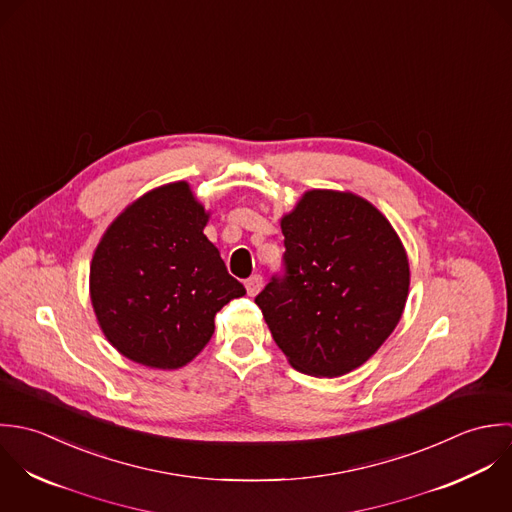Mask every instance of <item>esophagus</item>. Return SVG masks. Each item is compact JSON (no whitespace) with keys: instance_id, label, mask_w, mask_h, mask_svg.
<instances>
[{"instance_id":"1","label":"esophagus","mask_w":512,"mask_h":512,"mask_svg":"<svg viewBox=\"0 0 512 512\" xmlns=\"http://www.w3.org/2000/svg\"><path fill=\"white\" fill-rule=\"evenodd\" d=\"M245 289H247L249 297H255V295L263 289V277H261V275H251V277L245 281Z\"/></svg>"}]
</instances>
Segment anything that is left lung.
<instances>
[{
  "mask_svg": "<svg viewBox=\"0 0 512 512\" xmlns=\"http://www.w3.org/2000/svg\"><path fill=\"white\" fill-rule=\"evenodd\" d=\"M281 229L285 273L255 303L293 368L316 378L348 374L402 318L406 249L390 221L350 192L310 190Z\"/></svg>",
  "mask_w": 512,
  "mask_h": 512,
  "instance_id": "obj_1",
  "label": "left lung"
}]
</instances>
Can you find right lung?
I'll return each mask as SVG.
<instances>
[{"instance_id": "obj_1", "label": "right lung", "mask_w": 512, "mask_h": 512, "mask_svg": "<svg viewBox=\"0 0 512 512\" xmlns=\"http://www.w3.org/2000/svg\"><path fill=\"white\" fill-rule=\"evenodd\" d=\"M186 182L156 188L106 229L91 263V301L108 342L132 362L174 370L209 342L215 314L245 287L204 235Z\"/></svg>"}]
</instances>
